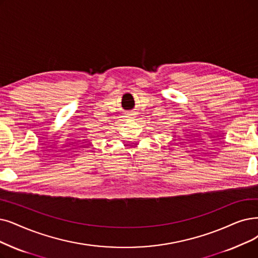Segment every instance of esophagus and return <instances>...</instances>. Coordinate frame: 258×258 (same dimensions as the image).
I'll return each mask as SVG.
<instances>
[{
	"label": "esophagus",
	"instance_id": "obj_1",
	"mask_svg": "<svg viewBox=\"0 0 258 258\" xmlns=\"http://www.w3.org/2000/svg\"><path fill=\"white\" fill-rule=\"evenodd\" d=\"M127 118H135L136 117V113H127L125 115Z\"/></svg>",
	"mask_w": 258,
	"mask_h": 258
}]
</instances>
